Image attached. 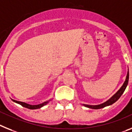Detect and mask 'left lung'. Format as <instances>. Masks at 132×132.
<instances>
[{
  "label": "left lung",
  "instance_id": "8db88e82",
  "mask_svg": "<svg viewBox=\"0 0 132 132\" xmlns=\"http://www.w3.org/2000/svg\"><path fill=\"white\" fill-rule=\"evenodd\" d=\"M128 80H129V70H128V73H127L126 80H125V82H123V85L121 86V88L118 90V92H117L114 95H113L110 99L108 100L107 101H106L105 102L102 103V104H98V105H88V104H82V105H83L84 106H85V107L88 108L94 109V110L103 108L106 107V106H110V105L113 104L114 103H115L120 98V96L122 95V94L123 93V92L125 91L127 86H128Z\"/></svg>",
  "mask_w": 132,
  "mask_h": 132
}]
</instances>
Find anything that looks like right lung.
Masks as SVG:
<instances>
[{
  "mask_svg": "<svg viewBox=\"0 0 132 132\" xmlns=\"http://www.w3.org/2000/svg\"><path fill=\"white\" fill-rule=\"evenodd\" d=\"M52 99H53V98H51V99H50L49 100L46 101V102H44L42 103V104H38V105H30V104H26V103L23 102H20V101L14 100H13V99H11V100L13 101L14 102L16 103V104H20V105H21L22 106H23V107H24V108H26L30 109V110H36V109L41 108L42 107H43V106H44L45 105H46V104H48V103L50 101L52 100Z\"/></svg>",
  "mask_w": 132,
  "mask_h": 132,
  "instance_id": "obj_1",
  "label": "right lung"
}]
</instances>
